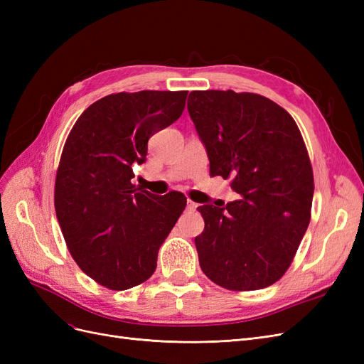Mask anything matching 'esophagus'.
<instances>
[{
  "label": "esophagus",
  "mask_w": 364,
  "mask_h": 364,
  "mask_svg": "<svg viewBox=\"0 0 364 364\" xmlns=\"http://www.w3.org/2000/svg\"><path fill=\"white\" fill-rule=\"evenodd\" d=\"M186 208L190 209V211H196V208H197V203H194L193 200H188L186 202Z\"/></svg>",
  "instance_id": "1"
}]
</instances>
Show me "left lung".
<instances>
[{
    "label": "left lung",
    "instance_id": "left-lung-1",
    "mask_svg": "<svg viewBox=\"0 0 364 364\" xmlns=\"http://www.w3.org/2000/svg\"><path fill=\"white\" fill-rule=\"evenodd\" d=\"M188 112L209 173L230 179L240 196L197 208L200 267L228 290L266 289L290 267L311 217L314 179L301 130L285 109L252 92L193 91Z\"/></svg>",
    "mask_w": 364,
    "mask_h": 364
}]
</instances>
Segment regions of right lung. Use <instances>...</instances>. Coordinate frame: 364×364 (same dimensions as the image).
I'll return each mask as SVG.
<instances>
[{"label":"right lung","mask_w":364,"mask_h":364,"mask_svg":"<svg viewBox=\"0 0 364 364\" xmlns=\"http://www.w3.org/2000/svg\"><path fill=\"white\" fill-rule=\"evenodd\" d=\"M188 91L106 95L75 121L65 142L54 206L71 257L111 290L147 281L164 240L183 213L181 193L155 196L132 183L147 142L178 119Z\"/></svg>","instance_id":"1"}]
</instances>
